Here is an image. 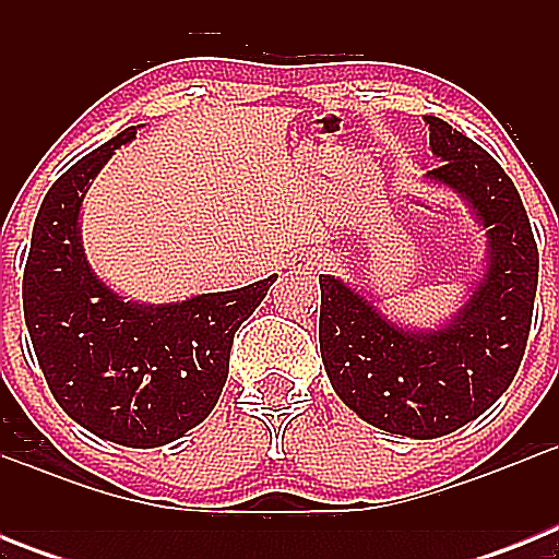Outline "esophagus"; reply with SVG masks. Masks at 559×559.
Masks as SVG:
<instances>
[{
  "mask_svg": "<svg viewBox=\"0 0 559 559\" xmlns=\"http://www.w3.org/2000/svg\"><path fill=\"white\" fill-rule=\"evenodd\" d=\"M333 263V257L324 254V251H308V254H299L294 257V269L296 271H322Z\"/></svg>",
  "mask_w": 559,
  "mask_h": 559,
  "instance_id": "1",
  "label": "esophagus"
}]
</instances>
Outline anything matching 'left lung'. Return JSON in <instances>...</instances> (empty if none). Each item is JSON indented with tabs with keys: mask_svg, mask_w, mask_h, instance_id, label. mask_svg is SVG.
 <instances>
[{
	"mask_svg": "<svg viewBox=\"0 0 559 559\" xmlns=\"http://www.w3.org/2000/svg\"><path fill=\"white\" fill-rule=\"evenodd\" d=\"M426 126L442 162L428 179L459 192L487 229L490 260L471 299L439 330H406L341 280L319 276V344L335 394L369 426L412 439L467 426L510 389L537 290V243L510 176L445 120Z\"/></svg>",
	"mask_w": 559,
	"mask_h": 559,
	"instance_id": "left-lung-1",
	"label": "left lung"
}]
</instances>
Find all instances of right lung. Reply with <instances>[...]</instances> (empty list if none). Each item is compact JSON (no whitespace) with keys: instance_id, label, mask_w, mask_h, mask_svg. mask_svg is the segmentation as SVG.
Segmentation results:
<instances>
[{"instance_id":"1","label":"right lung","mask_w":559,"mask_h":559,"mask_svg":"<svg viewBox=\"0 0 559 559\" xmlns=\"http://www.w3.org/2000/svg\"><path fill=\"white\" fill-rule=\"evenodd\" d=\"M126 128L78 159L44 195L33 226L24 322L58 406L95 437L159 448L204 423L224 392L237 328L276 274L254 285L170 305L126 302L92 271L81 246L83 195Z\"/></svg>"}]
</instances>
